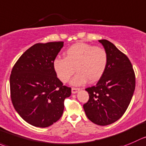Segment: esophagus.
I'll list each match as a JSON object with an SVG mask.
<instances>
[{
  "label": "esophagus",
  "mask_w": 146,
  "mask_h": 146,
  "mask_svg": "<svg viewBox=\"0 0 146 146\" xmlns=\"http://www.w3.org/2000/svg\"><path fill=\"white\" fill-rule=\"evenodd\" d=\"M79 90H80V88H72L71 89L72 93H76Z\"/></svg>",
  "instance_id": "obj_1"
}]
</instances>
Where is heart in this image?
<instances>
[{"instance_id": "1", "label": "heart", "mask_w": 146, "mask_h": 146, "mask_svg": "<svg viewBox=\"0 0 146 146\" xmlns=\"http://www.w3.org/2000/svg\"><path fill=\"white\" fill-rule=\"evenodd\" d=\"M65 58H56L53 67L57 77L63 83H67L76 70L77 74L72 79L71 84L80 86L89 80L98 81L106 71L108 53L100 46L85 43L70 46L64 53Z\"/></svg>"}]
</instances>
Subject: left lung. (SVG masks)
<instances>
[{
	"label": "left lung",
	"mask_w": 146,
	"mask_h": 146,
	"mask_svg": "<svg viewBox=\"0 0 146 146\" xmlns=\"http://www.w3.org/2000/svg\"><path fill=\"white\" fill-rule=\"evenodd\" d=\"M108 53L106 71L97 84L86 88L89 100L83 105L88 118L107 125L123 116L135 88V76L128 58L107 40H100Z\"/></svg>",
	"instance_id": "obj_1"
}]
</instances>
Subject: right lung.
I'll return each mask as SVG.
<instances>
[{
  "mask_svg": "<svg viewBox=\"0 0 146 146\" xmlns=\"http://www.w3.org/2000/svg\"><path fill=\"white\" fill-rule=\"evenodd\" d=\"M63 42L36 43L14 65L10 76L11 101L20 116L31 125L46 128L62 116L64 100L71 88L63 86L53 63Z\"/></svg>",
  "mask_w": 146,
  "mask_h": 146,
  "instance_id": "add662e5",
  "label": "right lung"
}]
</instances>
